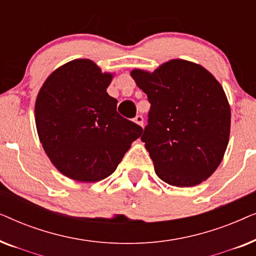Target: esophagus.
<instances>
[{
  "mask_svg": "<svg viewBox=\"0 0 256 256\" xmlns=\"http://www.w3.org/2000/svg\"><path fill=\"white\" fill-rule=\"evenodd\" d=\"M135 124H138V126H141V127H143V116L142 115H136V118H134Z\"/></svg>",
  "mask_w": 256,
  "mask_h": 256,
  "instance_id": "obj_1",
  "label": "esophagus"
}]
</instances>
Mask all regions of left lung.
I'll list each match as a JSON object with an SVG mask.
<instances>
[{
	"label": "left lung",
	"instance_id": "1",
	"mask_svg": "<svg viewBox=\"0 0 256 256\" xmlns=\"http://www.w3.org/2000/svg\"><path fill=\"white\" fill-rule=\"evenodd\" d=\"M136 85L152 106L141 140L166 183L190 188L222 163L230 140V108L222 86L202 65L171 59L154 72L135 68Z\"/></svg>",
	"mask_w": 256,
	"mask_h": 256
}]
</instances>
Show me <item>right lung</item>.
<instances>
[{
	"mask_svg": "<svg viewBox=\"0 0 256 256\" xmlns=\"http://www.w3.org/2000/svg\"><path fill=\"white\" fill-rule=\"evenodd\" d=\"M113 76L90 59H74L54 70L38 92V138L51 163L73 180L110 176L143 132L116 112L118 100L107 93Z\"/></svg>",
	"mask_w": 256,
	"mask_h": 256,
	"instance_id": "1",
	"label": "right lung"
}]
</instances>
